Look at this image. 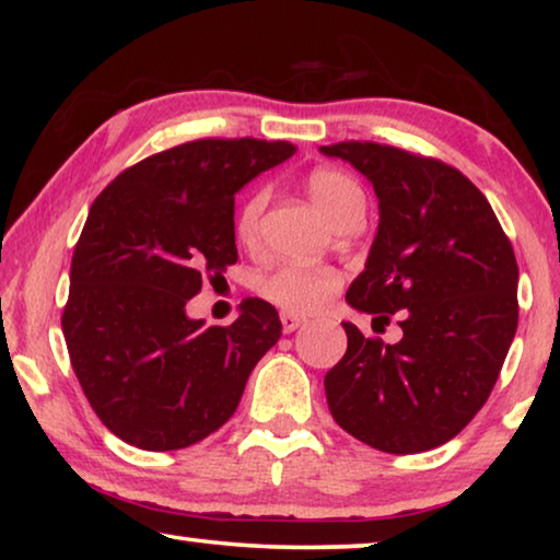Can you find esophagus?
<instances>
[{"label": "esophagus", "mask_w": 560, "mask_h": 560, "mask_svg": "<svg viewBox=\"0 0 560 560\" xmlns=\"http://www.w3.org/2000/svg\"><path fill=\"white\" fill-rule=\"evenodd\" d=\"M301 324H303V318L293 316V314H281V328H283V334H293V330L301 328Z\"/></svg>", "instance_id": "1"}]
</instances>
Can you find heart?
I'll list each match as a JSON object with an SVG mask.
<instances>
[{
  "label": "heart",
  "instance_id": "obj_1",
  "mask_svg": "<svg viewBox=\"0 0 560 560\" xmlns=\"http://www.w3.org/2000/svg\"><path fill=\"white\" fill-rule=\"evenodd\" d=\"M311 200L326 214L330 224L343 220L346 214L363 212L365 197L363 189L353 177L340 173L336 167H318L306 179ZM267 189L254 187L236 207L234 214V236L242 246H254L259 242L261 214L267 207ZM340 271L334 267H303V264H281V267L261 273L254 283V291L264 301L287 311L293 316L316 314L334 299L340 287Z\"/></svg>",
  "mask_w": 560,
  "mask_h": 560
}]
</instances>
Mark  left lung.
Here are the masks:
<instances>
[{
  "mask_svg": "<svg viewBox=\"0 0 560 560\" xmlns=\"http://www.w3.org/2000/svg\"><path fill=\"white\" fill-rule=\"evenodd\" d=\"M373 183L377 234L346 301L402 328L397 343L343 324L326 373L334 420L390 454L440 447L481 410L518 324V267L487 197L457 167L381 143L324 145Z\"/></svg>",
  "mask_w": 560,
  "mask_h": 560,
  "instance_id": "1",
  "label": "left lung"
}]
</instances>
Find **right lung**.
Instances as JSON below:
<instances>
[{"instance_id":"right-lung-1","label":"right lung","mask_w":560,"mask_h":560,"mask_svg":"<svg viewBox=\"0 0 560 560\" xmlns=\"http://www.w3.org/2000/svg\"><path fill=\"white\" fill-rule=\"evenodd\" d=\"M293 153L287 140H192L122 170L93 200L61 328L83 395L122 442L170 452L220 430L279 340L261 299H244L232 326L192 320L185 303L236 261L234 195Z\"/></svg>"}]
</instances>
